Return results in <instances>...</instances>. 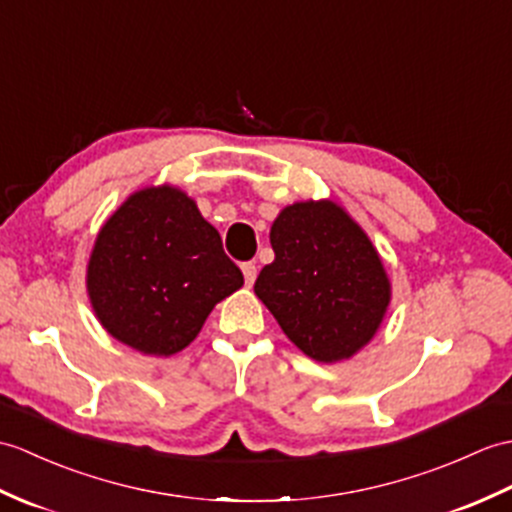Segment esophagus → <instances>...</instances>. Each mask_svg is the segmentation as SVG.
Listing matches in <instances>:
<instances>
[{
    "label": "esophagus",
    "mask_w": 512,
    "mask_h": 512,
    "mask_svg": "<svg viewBox=\"0 0 512 512\" xmlns=\"http://www.w3.org/2000/svg\"><path fill=\"white\" fill-rule=\"evenodd\" d=\"M242 272H244L246 285H253V283H255V277H257V266L253 264V261H244V264H242Z\"/></svg>",
    "instance_id": "1"
}]
</instances>
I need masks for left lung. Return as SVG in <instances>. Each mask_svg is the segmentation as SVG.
<instances>
[{
  "mask_svg": "<svg viewBox=\"0 0 512 512\" xmlns=\"http://www.w3.org/2000/svg\"><path fill=\"white\" fill-rule=\"evenodd\" d=\"M275 261L255 281L259 296L296 347L338 362L373 338L390 283L371 240L334 202H296L270 229Z\"/></svg>",
  "mask_w": 512,
  "mask_h": 512,
  "instance_id": "8db88e82",
  "label": "left lung"
}]
</instances>
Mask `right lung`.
Segmentation results:
<instances>
[{
  "label": "right lung",
  "mask_w": 512,
  "mask_h": 512,
  "mask_svg": "<svg viewBox=\"0 0 512 512\" xmlns=\"http://www.w3.org/2000/svg\"><path fill=\"white\" fill-rule=\"evenodd\" d=\"M244 277L196 202L174 187L130 196L104 224L87 270L100 323L148 355L185 349Z\"/></svg>",
  "instance_id": "add662e5"
}]
</instances>
